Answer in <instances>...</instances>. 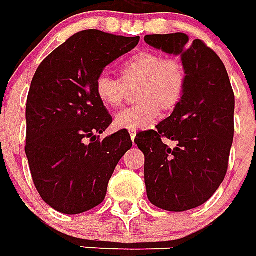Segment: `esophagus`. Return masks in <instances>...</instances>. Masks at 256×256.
<instances>
[{"label":"esophagus","instance_id":"esophagus-1","mask_svg":"<svg viewBox=\"0 0 256 256\" xmlns=\"http://www.w3.org/2000/svg\"><path fill=\"white\" fill-rule=\"evenodd\" d=\"M130 138H132V141H134V138H136V132H134V130L130 132Z\"/></svg>","mask_w":256,"mask_h":256}]
</instances>
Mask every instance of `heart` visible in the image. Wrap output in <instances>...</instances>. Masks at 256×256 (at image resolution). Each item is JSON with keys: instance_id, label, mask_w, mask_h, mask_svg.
<instances>
[{"instance_id": "heart-1", "label": "heart", "mask_w": 256, "mask_h": 256, "mask_svg": "<svg viewBox=\"0 0 256 256\" xmlns=\"http://www.w3.org/2000/svg\"><path fill=\"white\" fill-rule=\"evenodd\" d=\"M120 76L102 72L95 79V94L107 107H120L128 88L136 87L138 104L115 115L118 130H145L156 122L161 111L173 110L182 99L186 88V71L174 58H164L157 52H138L122 64Z\"/></svg>"}]
</instances>
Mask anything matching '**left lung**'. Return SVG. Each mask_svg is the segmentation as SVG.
Returning <instances> with one entry per match:
<instances>
[{
    "instance_id": "obj_1",
    "label": "left lung",
    "mask_w": 256,
    "mask_h": 256,
    "mask_svg": "<svg viewBox=\"0 0 256 256\" xmlns=\"http://www.w3.org/2000/svg\"><path fill=\"white\" fill-rule=\"evenodd\" d=\"M144 40L168 54L181 55L186 71L182 99L169 118L138 134L144 153L146 194L168 212L205 204L228 173L234 138L235 96L224 62L202 42L182 32L153 34ZM166 140L176 145L170 148Z\"/></svg>"
}]
</instances>
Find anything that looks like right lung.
<instances>
[{"label":"right lung","instance_id":"add662e5","mask_svg":"<svg viewBox=\"0 0 256 256\" xmlns=\"http://www.w3.org/2000/svg\"><path fill=\"white\" fill-rule=\"evenodd\" d=\"M140 36L84 30L36 68L26 103V145L32 182L47 205L79 214L100 205L132 140L122 130L106 138L112 118L95 94L104 67L138 46Z\"/></svg>","mask_w":256,"mask_h":256}]
</instances>
